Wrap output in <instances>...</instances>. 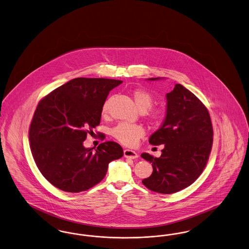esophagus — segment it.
Masks as SVG:
<instances>
[{"label": "esophagus", "mask_w": 249, "mask_h": 249, "mask_svg": "<svg viewBox=\"0 0 249 249\" xmlns=\"http://www.w3.org/2000/svg\"><path fill=\"white\" fill-rule=\"evenodd\" d=\"M124 157L126 159H130V160H135L138 158V155L137 153H135L134 151L129 149L124 150Z\"/></svg>", "instance_id": "obj_1"}]
</instances>
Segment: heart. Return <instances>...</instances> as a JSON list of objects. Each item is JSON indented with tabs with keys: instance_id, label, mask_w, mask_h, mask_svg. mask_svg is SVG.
<instances>
[{
	"instance_id": "heart-1",
	"label": "heart",
	"mask_w": 249,
	"mask_h": 249,
	"mask_svg": "<svg viewBox=\"0 0 249 249\" xmlns=\"http://www.w3.org/2000/svg\"><path fill=\"white\" fill-rule=\"evenodd\" d=\"M129 94L134 101L136 107L141 112H143L145 120L153 126L159 125L163 120L166 108L162 106L152 107L154 96L147 89L142 87H136L129 89ZM112 98L108 97L103 104L102 113L107 114L109 110ZM143 129L137 125H129L127 123H120L111 130V135L120 142L125 145H133L137 141L143 136Z\"/></svg>"
}]
</instances>
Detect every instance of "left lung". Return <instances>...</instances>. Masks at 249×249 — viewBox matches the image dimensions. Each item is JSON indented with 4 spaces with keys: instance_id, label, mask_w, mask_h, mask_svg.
I'll use <instances>...</instances> for the list:
<instances>
[{
    "instance_id": "left-lung-1",
    "label": "left lung",
    "mask_w": 249,
    "mask_h": 249,
    "mask_svg": "<svg viewBox=\"0 0 249 249\" xmlns=\"http://www.w3.org/2000/svg\"><path fill=\"white\" fill-rule=\"evenodd\" d=\"M167 101L164 123L149 138L151 144H162V154L154 158L142 153L141 157L153 166V173L142 184L153 192L170 195L190 186L206 168L213 127L206 106L181 84H175L167 93Z\"/></svg>"
}]
</instances>
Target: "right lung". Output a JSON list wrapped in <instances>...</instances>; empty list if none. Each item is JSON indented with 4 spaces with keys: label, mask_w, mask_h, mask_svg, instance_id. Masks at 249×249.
Instances as JSON below:
<instances>
[{
    "label": "right lung",
    "mask_w": 249,
    "mask_h": 249,
    "mask_svg": "<svg viewBox=\"0 0 249 249\" xmlns=\"http://www.w3.org/2000/svg\"><path fill=\"white\" fill-rule=\"evenodd\" d=\"M121 82L77 78L40 99L29 129L30 150L40 173L56 188L87 191L105 178L111 161L123 157L116 142H102L96 150L83 146L100 124L110 90Z\"/></svg>",
    "instance_id": "1"
}]
</instances>
